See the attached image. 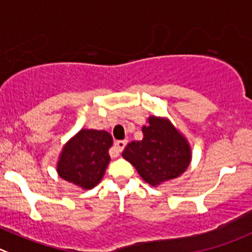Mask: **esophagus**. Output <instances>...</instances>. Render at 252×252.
I'll return each mask as SVG.
<instances>
[{
	"mask_svg": "<svg viewBox=\"0 0 252 252\" xmlns=\"http://www.w3.org/2000/svg\"><path fill=\"white\" fill-rule=\"evenodd\" d=\"M126 140H118V142H115L114 143L115 152L119 154V153L124 149V147H126Z\"/></svg>",
	"mask_w": 252,
	"mask_h": 252,
	"instance_id": "1",
	"label": "esophagus"
}]
</instances>
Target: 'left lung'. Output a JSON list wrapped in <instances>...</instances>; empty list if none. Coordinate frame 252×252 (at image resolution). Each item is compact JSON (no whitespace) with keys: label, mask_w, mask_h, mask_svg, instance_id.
I'll return each mask as SVG.
<instances>
[{"label":"left lung","mask_w":252,"mask_h":252,"mask_svg":"<svg viewBox=\"0 0 252 252\" xmlns=\"http://www.w3.org/2000/svg\"><path fill=\"white\" fill-rule=\"evenodd\" d=\"M147 122L142 128L143 139L129 143L122 155L144 182L158 187L187 170L191 161V147L168 118L150 115Z\"/></svg>","instance_id":"left-lung-1"}]
</instances>
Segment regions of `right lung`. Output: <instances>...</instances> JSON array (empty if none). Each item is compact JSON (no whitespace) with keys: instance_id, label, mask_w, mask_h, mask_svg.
Instances as JSON below:
<instances>
[{"instance_id":"right-lung-1","label":"right lung","mask_w":252,"mask_h":252,"mask_svg":"<svg viewBox=\"0 0 252 252\" xmlns=\"http://www.w3.org/2000/svg\"><path fill=\"white\" fill-rule=\"evenodd\" d=\"M112 145L108 131L81 129L63 145L57 161L58 175L83 190L93 189L104 176Z\"/></svg>"}]
</instances>
